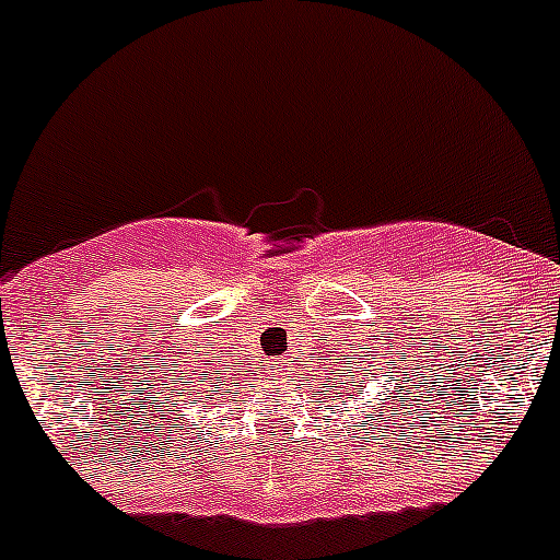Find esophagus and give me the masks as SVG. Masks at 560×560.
Wrapping results in <instances>:
<instances>
[{"mask_svg":"<svg viewBox=\"0 0 560 560\" xmlns=\"http://www.w3.org/2000/svg\"><path fill=\"white\" fill-rule=\"evenodd\" d=\"M271 370H277V373H283V370H285V359H277L275 364H271Z\"/></svg>","mask_w":560,"mask_h":560,"instance_id":"obj_1","label":"esophagus"}]
</instances>
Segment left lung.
Masks as SVG:
<instances>
[{"label": "left lung", "mask_w": 560, "mask_h": 560, "mask_svg": "<svg viewBox=\"0 0 560 560\" xmlns=\"http://www.w3.org/2000/svg\"><path fill=\"white\" fill-rule=\"evenodd\" d=\"M378 378H381V373H378V364H375V361H370L368 368H364V364H355L353 373L345 378V395H348V398H368V404H375V400H381V404H387V409H393V407H389V400L404 398V395H409L412 389H418V384H409V387L400 389L404 378H395L393 384L384 389V395H381V398H373V395H370V384H373V381H378ZM336 398H339V395H336ZM400 407H407V404H400ZM393 412H395V409H393Z\"/></svg>", "instance_id": "left-lung-1"}]
</instances>
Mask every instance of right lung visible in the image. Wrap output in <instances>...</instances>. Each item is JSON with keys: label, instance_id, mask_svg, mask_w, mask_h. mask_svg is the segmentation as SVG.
I'll use <instances>...</instances> for the list:
<instances>
[{"label": "right lung", "instance_id": "right-lung-1", "mask_svg": "<svg viewBox=\"0 0 560 560\" xmlns=\"http://www.w3.org/2000/svg\"><path fill=\"white\" fill-rule=\"evenodd\" d=\"M192 375H199V373L192 370ZM201 378H207V375H201ZM182 384H190V381H182ZM215 389H219V384H215ZM215 389H212V393H215Z\"/></svg>", "mask_w": 560, "mask_h": 560}]
</instances>
